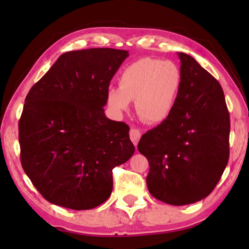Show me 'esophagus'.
<instances>
[{
  "instance_id": "obj_1",
  "label": "esophagus",
  "mask_w": 249,
  "mask_h": 249,
  "mask_svg": "<svg viewBox=\"0 0 249 249\" xmlns=\"http://www.w3.org/2000/svg\"><path fill=\"white\" fill-rule=\"evenodd\" d=\"M141 137V132L137 129H131L130 131V138L132 140V142L134 143V145L136 146L139 142V139Z\"/></svg>"
}]
</instances>
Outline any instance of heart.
Here are the masks:
<instances>
[{
    "label": "heart",
    "instance_id": "heart-1",
    "mask_svg": "<svg viewBox=\"0 0 249 249\" xmlns=\"http://www.w3.org/2000/svg\"><path fill=\"white\" fill-rule=\"evenodd\" d=\"M119 87L107 92V105L115 114H122L135 100L138 115L148 124L166 120L175 109L182 89L178 67L170 61L141 58L125 66L118 79Z\"/></svg>",
    "mask_w": 249,
    "mask_h": 249
}]
</instances>
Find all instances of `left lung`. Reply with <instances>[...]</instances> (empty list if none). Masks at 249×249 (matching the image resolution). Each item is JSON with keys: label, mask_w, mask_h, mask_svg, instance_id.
Listing matches in <instances>:
<instances>
[{"label": "left lung", "mask_w": 249, "mask_h": 249, "mask_svg": "<svg viewBox=\"0 0 249 249\" xmlns=\"http://www.w3.org/2000/svg\"><path fill=\"white\" fill-rule=\"evenodd\" d=\"M183 84L170 116L142 135L146 184L157 199L190 205L213 191L230 156V114L223 90L190 55L178 53Z\"/></svg>", "instance_id": "1"}]
</instances>
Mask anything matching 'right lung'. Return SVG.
<instances>
[{
	"label": "right lung",
	"mask_w": 249,
	"mask_h": 249,
	"mask_svg": "<svg viewBox=\"0 0 249 249\" xmlns=\"http://www.w3.org/2000/svg\"><path fill=\"white\" fill-rule=\"evenodd\" d=\"M127 57L109 48L67 52L30 89L18 123L21 166L54 205H102L113 189L112 169L135 152L129 125L104 110L110 81Z\"/></svg>",
	"instance_id": "1"
}]
</instances>
